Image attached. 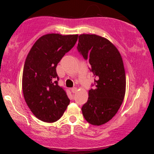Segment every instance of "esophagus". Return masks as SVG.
<instances>
[{"mask_svg":"<svg viewBox=\"0 0 154 154\" xmlns=\"http://www.w3.org/2000/svg\"><path fill=\"white\" fill-rule=\"evenodd\" d=\"M71 92H72L73 93H75V92H77V88H73L72 89H71Z\"/></svg>","mask_w":154,"mask_h":154,"instance_id":"34e87169","label":"esophagus"}]
</instances>
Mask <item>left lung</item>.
Masks as SVG:
<instances>
[{
	"instance_id": "obj_1",
	"label": "left lung",
	"mask_w": 154,
	"mask_h": 154,
	"mask_svg": "<svg viewBox=\"0 0 154 154\" xmlns=\"http://www.w3.org/2000/svg\"><path fill=\"white\" fill-rule=\"evenodd\" d=\"M77 48L89 62L95 84V88L88 91V102L82 107V113L91 125H103L118 112L125 97L123 59L111 42L98 35H80Z\"/></svg>"
}]
</instances>
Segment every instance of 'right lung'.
I'll return each instance as SVG.
<instances>
[{
    "instance_id": "right-lung-1",
    "label": "right lung",
    "mask_w": 154,
    "mask_h": 154,
    "mask_svg": "<svg viewBox=\"0 0 154 154\" xmlns=\"http://www.w3.org/2000/svg\"><path fill=\"white\" fill-rule=\"evenodd\" d=\"M78 36L43 35L33 44L25 60L22 75L25 102L33 114L45 123L60 119L70 103L66 92L58 85L56 67L74 46Z\"/></svg>"
}]
</instances>
